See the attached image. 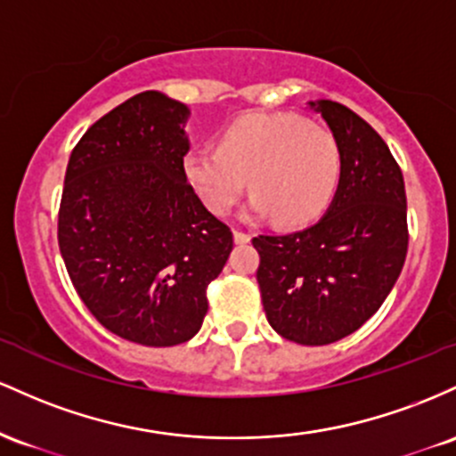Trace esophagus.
<instances>
[{"mask_svg": "<svg viewBox=\"0 0 456 456\" xmlns=\"http://www.w3.org/2000/svg\"><path fill=\"white\" fill-rule=\"evenodd\" d=\"M249 239H252V234L249 232H243V230H234V243H249Z\"/></svg>", "mask_w": 456, "mask_h": 456, "instance_id": "34e87169", "label": "esophagus"}]
</instances>
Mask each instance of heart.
Segmentation results:
<instances>
[{
  "instance_id": "obj_1",
  "label": "heart",
  "mask_w": 456,
  "mask_h": 456,
  "mask_svg": "<svg viewBox=\"0 0 456 456\" xmlns=\"http://www.w3.org/2000/svg\"><path fill=\"white\" fill-rule=\"evenodd\" d=\"M334 133L297 114H249L219 135L217 151H193L183 174L204 207L228 213L245 185L254 191L249 211L280 224H305L330 204L340 178Z\"/></svg>"
}]
</instances>
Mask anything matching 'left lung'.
I'll return each instance as SVG.
<instances>
[{"instance_id":"8db88e82","label":"left lung","mask_w":456,"mask_h":456,"mask_svg":"<svg viewBox=\"0 0 456 456\" xmlns=\"http://www.w3.org/2000/svg\"><path fill=\"white\" fill-rule=\"evenodd\" d=\"M310 107L340 146L336 196L314 226L258 234L256 280L269 325L286 340L323 346L381 308L407 256L405 181L370 125L336 101Z\"/></svg>"}]
</instances>
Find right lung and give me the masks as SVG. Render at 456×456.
Listing matches in <instances>:
<instances>
[{
	"label": "right lung",
	"instance_id": "right-lung-1",
	"mask_svg": "<svg viewBox=\"0 0 456 456\" xmlns=\"http://www.w3.org/2000/svg\"><path fill=\"white\" fill-rule=\"evenodd\" d=\"M189 107L140 92L70 152L58 243L77 295L105 330L144 346L200 331L232 232L183 174Z\"/></svg>",
	"mask_w": 456,
	"mask_h": 456
}]
</instances>
